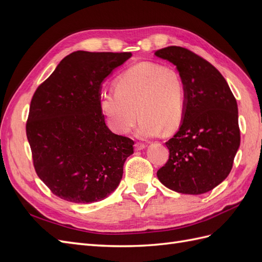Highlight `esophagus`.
I'll return each instance as SVG.
<instances>
[{
    "label": "esophagus",
    "mask_w": 262,
    "mask_h": 262,
    "mask_svg": "<svg viewBox=\"0 0 262 262\" xmlns=\"http://www.w3.org/2000/svg\"><path fill=\"white\" fill-rule=\"evenodd\" d=\"M134 148H136L137 150H141V149H143V148H145V144H143V143H141V142H137L136 144H134Z\"/></svg>",
    "instance_id": "esophagus-1"
}]
</instances>
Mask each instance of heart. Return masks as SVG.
I'll use <instances>...</instances> for the list:
<instances>
[{
  "label": "heart",
  "instance_id": "b5f03b06",
  "mask_svg": "<svg viewBox=\"0 0 262 262\" xmlns=\"http://www.w3.org/2000/svg\"><path fill=\"white\" fill-rule=\"evenodd\" d=\"M186 106V86L178 71L153 62L126 70L116 80L115 93H105L100 98L110 128L119 134L128 133L139 115L138 134L142 138L177 130Z\"/></svg>",
  "mask_w": 262,
  "mask_h": 262
}]
</instances>
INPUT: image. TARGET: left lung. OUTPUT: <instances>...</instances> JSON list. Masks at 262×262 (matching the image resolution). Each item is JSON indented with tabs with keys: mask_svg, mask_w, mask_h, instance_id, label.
I'll return each instance as SVG.
<instances>
[{
	"mask_svg": "<svg viewBox=\"0 0 262 262\" xmlns=\"http://www.w3.org/2000/svg\"><path fill=\"white\" fill-rule=\"evenodd\" d=\"M154 54L176 66L187 99L180 128L165 143L169 157L157 178L179 193L208 192L231 172L241 144L236 99L223 75L200 55L177 46Z\"/></svg>",
	"mask_w": 262,
	"mask_h": 262,
	"instance_id": "8db88e82",
	"label": "left lung"
}]
</instances>
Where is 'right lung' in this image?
Instances as JSON below:
<instances>
[{"mask_svg":"<svg viewBox=\"0 0 262 262\" xmlns=\"http://www.w3.org/2000/svg\"><path fill=\"white\" fill-rule=\"evenodd\" d=\"M131 52L75 51L37 87L26 123L38 177L63 200L92 203L118 187L134 142L108 129L101 83Z\"/></svg>","mask_w":262,"mask_h":262,"instance_id":"1","label":"right lung"}]
</instances>
